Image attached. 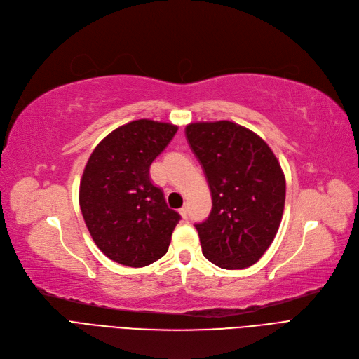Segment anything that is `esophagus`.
Wrapping results in <instances>:
<instances>
[{"label": "esophagus", "mask_w": 359, "mask_h": 359, "mask_svg": "<svg viewBox=\"0 0 359 359\" xmlns=\"http://www.w3.org/2000/svg\"><path fill=\"white\" fill-rule=\"evenodd\" d=\"M180 215L182 216V219H187V217H189V209H187V208L180 209Z\"/></svg>", "instance_id": "34e87169"}]
</instances>
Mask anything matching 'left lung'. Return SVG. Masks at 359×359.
<instances>
[{
    "label": "left lung",
    "mask_w": 359,
    "mask_h": 359,
    "mask_svg": "<svg viewBox=\"0 0 359 359\" xmlns=\"http://www.w3.org/2000/svg\"><path fill=\"white\" fill-rule=\"evenodd\" d=\"M187 142L212 193L209 217L196 224L204 257L235 270L257 263L278 233L286 182L267 143L231 121L193 123Z\"/></svg>",
    "instance_id": "1"
}]
</instances>
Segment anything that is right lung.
Returning <instances> with one entry per match:
<instances>
[{
    "label": "right lung",
    "instance_id": "add662e5",
    "mask_svg": "<svg viewBox=\"0 0 359 359\" xmlns=\"http://www.w3.org/2000/svg\"><path fill=\"white\" fill-rule=\"evenodd\" d=\"M178 127L137 119L102 140L86 163L79 201L95 244L111 260L144 267L166 254L181 216L168 208L149 169Z\"/></svg>",
    "mask_w": 359,
    "mask_h": 359
}]
</instances>
